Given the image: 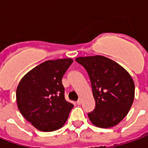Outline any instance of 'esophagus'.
Masks as SVG:
<instances>
[{
  "mask_svg": "<svg viewBox=\"0 0 148 148\" xmlns=\"http://www.w3.org/2000/svg\"><path fill=\"white\" fill-rule=\"evenodd\" d=\"M82 98H79V99H78V100L77 101V104H78V105L81 104V103H82Z\"/></svg>",
  "mask_w": 148,
  "mask_h": 148,
  "instance_id": "1",
  "label": "esophagus"
}]
</instances>
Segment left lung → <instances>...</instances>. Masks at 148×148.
<instances>
[{
	"label": "left lung",
	"mask_w": 148,
	"mask_h": 148,
	"mask_svg": "<svg viewBox=\"0 0 148 148\" xmlns=\"http://www.w3.org/2000/svg\"><path fill=\"white\" fill-rule=\"evenodd\" d=\"M76 62L86 70L90 79L96 107L88 116L100 128L118 125L131 108L135 85L121 66L103 56L78 57Z\"/></svg>",
	"instance_id": "1"
}]
</instances>
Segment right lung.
I'll return each instance as SVG.
<instances>
[{"instance_id":"right-lung-1","label":"right lung","mask_w":148,"mask_h":148,"mask_svg":"<svg viewBox=\"0 0 148 148\" xmlns=\"http://www.w3.org/2000/svg\"><path fill=\"white\" fill-rule=\"evenodd\" d=\"M72 63V59L45 61L28 72L18 84V110L38 130H59L68 119L74 105L65 99L62 78Z\"/></svg>"}]
</instances>
